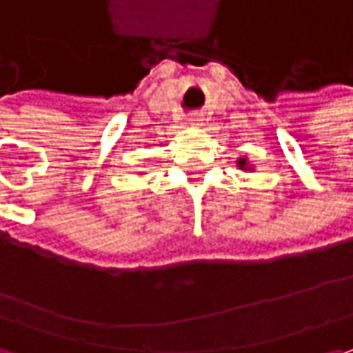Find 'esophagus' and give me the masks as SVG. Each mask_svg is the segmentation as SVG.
Here are the masks:
<instances>
[{"mask_svg": "<svg viewBox=\"0 0 353 353\" xmlns=\"http://www.w3.org/2000/svg\"><path fill=\"white\" fill-rule=\"evenodd\" d=\"M188 121L192 125H203V115L201 114H190L188 115Z\"/></svg>", "mask_w": 353, "mask_h": 353, "instance_id": "34e87169", "label": "esophagus"}]
</instances>
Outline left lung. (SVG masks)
<instances>
[{"label": "left lung", "instance_id": "left-lung-1", "mask_svg": "<svg viewBox=\"0 0 353 353\" xmlns=\"http://www.w3.org/2000/svg\"><path fill=\"white\" fill-rule=\"evenodd\" d=\"M238 165L241 168V170H248V168H245V157H241V159H239Z\"/></svg>", "mask_w": 353, "mask_h": 353}]
</instances>
